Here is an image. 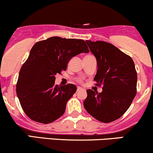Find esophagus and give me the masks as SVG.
<instances>
[{"label": "esophagus", "instance_id": "obj_1", "mask_svg": "<svg viewBox=\"0 0 153 153\" xmlns=\"http://www.w3.org/2000/svg\"><path fill=\"white\" fill-rule=\"evenodd\" d=\"M82 90H83V89H82V88H80V87H78V88H77V92H79V91H82Z\"/></svg>", "mask_w": 153, "mask_h": 153}]
</instances>
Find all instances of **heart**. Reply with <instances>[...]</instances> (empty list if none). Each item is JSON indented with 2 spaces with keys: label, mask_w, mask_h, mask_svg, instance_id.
Here are the masks:
<instances>
[{
  "label": "heart",
  "mask_w": 153,
  "mask_h": 153,
  "mask_svg": "<svg viewBox=\"0 0 153 153\" xmlns=\"http://www.w3.org/2000/svg\"><path fill=\"white\" fill-rule=\"evenodd\" d=\"M78 81L79 82H82V81H81V80H80V79H78Z\"/></svg>",
  "instance_id": "heart-1"
}]
</instances>
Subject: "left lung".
<instances>
[{"mask_svg": "<svg viewBox=\"0 0 153 153\" xmlns=\"http://www.w3.org/2000/svg\"><path fill=\"white\" fill-rule=\"evenodd\" d=\"M95 56L97 71L94 80L102 93L87 90L85 109L100 122L120 118L130 108L137 93V72L131 57L105 41L85 40Z\"/></svg>", "mask_w": 153, "mask_h": 153, "instance_id": "8db88e82", "label": "left lung"}]
</instances>
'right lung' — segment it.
Wrapping results in <instances>:
<instances>
[{
  "mask_svg": "<svg viewBox=\"0 0 153 153\" xmlns=\"http://www.w3.org/2000/svg\"><path fill=\"white\" fill-rule=\"evenodd\" d=\"M83 52L89 53V49L80 39L55 36L35 43L16 84L20 103L29 118L48 124L63 115L77 88L73 84L55 85L56 75L65 71L73 57Z\"/></svg>",
  "mask_w": 153,
  "mask_h": 153,
  "instance_id": "right-lung-1",
  "label": "right lung"
}]
</instances>
